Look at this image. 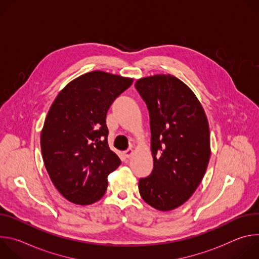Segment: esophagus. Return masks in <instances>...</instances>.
Returning a JSON list of instances; mask_svg holds the SVG:
<instances>
[{
    "mask_svg": "<svg viewBox=\"0 0 259 259\" xmlns=\"http://www.w3.org/2000/svg\"><path fill=\"white\" fill-rule=\"evenodd\" d=\"M133 154H134V150L133 149H128L127 151L124 152V155H125L126 158H131Z\"/></svg>",
    "mask_w": 259,
    "mask_h": 259,
    "instance_id": "esophagus-1",
    "label": "esophagus"
}]
</instances>
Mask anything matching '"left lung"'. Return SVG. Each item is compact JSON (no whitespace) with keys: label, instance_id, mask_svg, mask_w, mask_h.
Masks as SVG:
<instances>
[{"label":"left lung","instance_id":"obj_1","mask_svg":"<svg viewBox=\"0 0 259 259\" xmlns=\"http://www.w3.org/2000/svg\"><path fill=\"white\" fill-rule=\"evenodd\" d=\"M150 112L154 169L140 178L145 203L170 211L186 203L202 181L210 159V131L205 110L191 88L171 75L136 81Z\"/></svg>","mask_w":259,"mask_h":259}]
</instances>
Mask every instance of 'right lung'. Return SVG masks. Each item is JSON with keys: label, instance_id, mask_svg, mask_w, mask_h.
<instances>
[{"label": "right lung", "instance_id": "1", "mask_svg": "<svg viewBox=\"0 0 259 259\" xmlns=\"http://www.w3.org/2000/svg\"><path fill=\"white\" fill-rule=\"evenodd\" d=\"M133 79L101 70L69 82L53 101L41 132L46 170L69 202L90 205L106 192L107 176L121 164L107 143L106 114Z\"/></svg>", "mask_w": 259, "mask_h": 259}]
</instances>
